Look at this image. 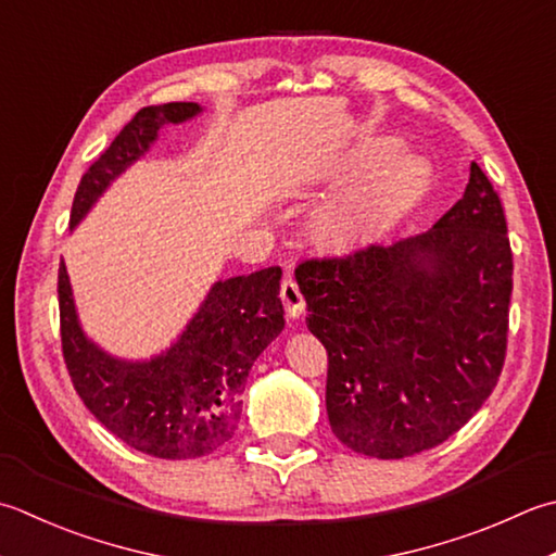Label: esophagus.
I'll return each instance as SVG.
<instances>
[{
    "mask_svg": "<svg viewBox=\"0 0 556 556\" xmlns=\"http://www.w3.org/2000/svg\"><path fill=\"white\" fill-rule=\"evenodd\" d=\"M279 296H281V303H285V311H287L289 318H299V315L306 311V299H303L296 279H291V277L281 279Z\"/></svg>",
    "mask_w": 556,
    "mask_h": 556,
    "instance_id": "obj_1",
    "label": "esophagus"
}]
</instances>
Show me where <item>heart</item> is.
<instances>
[{"instance_id":"1","label":"heart","mask_w":556,"mask_h":556,"mask_svg":"<svg viewBox=\"0 0 556 556\" xmlns=\"http://www.w3.org/2000/svg\"><path fill=\"white\" fill-rule=\"evenodd\" d=\"M424 185V163L402 154L378 168L371 178L364 180L346 198L332 204L323 214V228L334 238H350L376 214L397 210L409 202Z\"/></svg>"}]
</instances>
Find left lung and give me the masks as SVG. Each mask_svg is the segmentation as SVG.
Listing matches in <instances>:
<instances>
[{"instance_id":"obj_1","label":"left lung","mask_w":556,"mask_h":556,"mask_svg":"<svg viewBox=\"0 0 556 556\" xmlns=\"http://www.w3.org/2000/svg\"><path fill=\"white\" fill-rule=\"evenodd\" d=\"M308 330L328 350V417L380 460L437 448L502 376L514 291L502 200L472 163L463 200L429 231L296 267Z\"/></svg>"}]
</instances>
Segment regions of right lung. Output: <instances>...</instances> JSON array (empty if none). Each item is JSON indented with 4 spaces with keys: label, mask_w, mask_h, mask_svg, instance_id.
Masks as SVG:
<instances>
[{
    "label": "right lung",
    "mask_w": 556,
    "mask_h": 556,
    "mask_svg": "<svg viewBox=\"0 0 556 556\" xmlns=\"http://www.w3.org/2000/svg\"><path fill=\"white\" fill-rule=\"evenodd\" d=\"M198 113V103L141 108L81 176L70 224L76 226L111 180L144 154L163 125ZM279 279V267H265L216 281L166 354L129 364L86 340L76 320L67 267L60 263L62 356L74 390L108 431L139 453L163 460L214 453L238 427L255 358L285 328Z\"/></svg>",
    "instance_id": "1"
}]
</instances>
